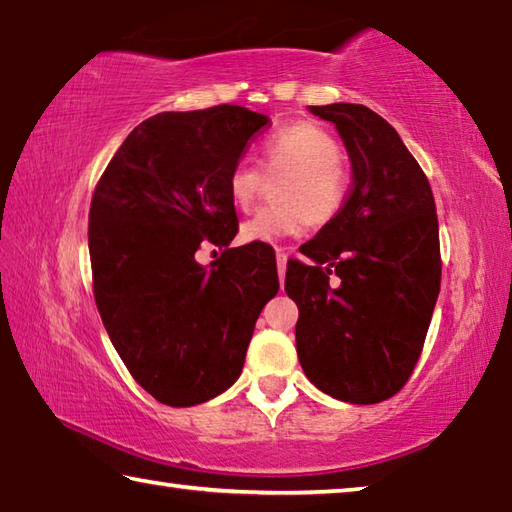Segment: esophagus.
<instances>
[{
	"label": "esophagus",
	"mask_w": 512,
	"mask_h": 512,
	"mask_svg": "<svg viewBox=\"0 0 512 512\" xmlns=\"http://www.w3.org/2000/svg\"><path fill=\"white\" fill-rule=\"evenodd\" d=\"M275 257H277V271H280V280L284 282V273H287V259H289V253H287V250L277 248V250H275Z\"/></svg>",
	"instance_id": "1"
}]
</instances>
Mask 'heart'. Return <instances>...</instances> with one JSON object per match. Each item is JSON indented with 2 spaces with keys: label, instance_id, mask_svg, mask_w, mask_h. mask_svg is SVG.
I'll list each match as a JSON object with an SVG mask.
<instances>
[{
  "label": "heart",
  "instance_id": "heart-1",
  "mask_svg": "<svg viewBox=\"0 0 512 512\" xmlns=\"http://www.w3.org/2000/svg\"><path fill=\"white\" fill-rule=\"evenodd\" d=\"M277 205L259 210L241 225L244 244H275L298 235L307 221H332L348 194V171L341 146L316 124L300 121L262 142V169L239 162L228 176V194L237 210H250L264 194L266 180H277Z\"/></svg>",
  "mask_w": 512,
  "mask_h": 512
}]
</instances>
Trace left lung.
<instances>
[{"mask_svg": "<svg viewBox=\"0 0 512 512\" xmlns=\"http://www.w3.org/2000/svg\"><path fill=\"white\" fill-rule=\"evenodd\" d=\"M332 121L352 189L311 259L287 264L298 305L296 348L307 379L350 404H377L409 381L440 291L438 216L429 180L395 128L361 103L311 106Z\"/></svg>", "mask_w": 512, "mask_h": 512, "instance_id": "1", "label": "left lung"}]
</instances>
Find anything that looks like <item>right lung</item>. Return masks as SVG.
Instances as JSON below:
<instances>
[{
	"instance_id": "right-lung-1",
	"label": "right lung",
	"mask_w": 512,
	"mask_h": 512,
	"mask_svg": "<svg viewBox=\"0 0 512 512\" xmlns=\"http://www.w3.org/2000/svg\"><path fill=\"white\" fill-rule=\"evenodd\" d=\"M268 117L214 106L149 117L119 146L90 205L94 300L128 372L169 406L212 400L244 368L259 314L277 282L264 248L230 246L239 221L228 176Z\"/></svg>"
}]
</instances>
